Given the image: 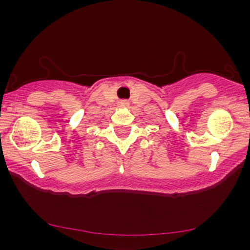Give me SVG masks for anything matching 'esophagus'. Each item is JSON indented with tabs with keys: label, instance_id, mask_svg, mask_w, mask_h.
<instances>
[{
	"label": "esophagus",
	"instance_id": "obj_1",
	"mask_svg": "<svg viewBox=\"0 0 250 250\" xmlns=\"http://www.w3.org/2000/svg\"><path fill=\"white\" fill-rule=\"evenodd\" d=\"M120 105H121V107H127L128 102L127 101H122L121 103H120Z\"/></svg>",
	"mask_w": 250,
	"mask_h": 250
}]
</instances>
